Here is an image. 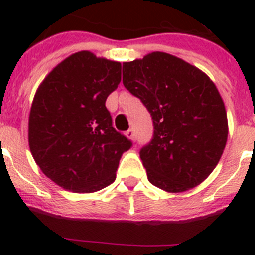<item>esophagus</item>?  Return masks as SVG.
I'll list each match as a JSON object with an SVG mask.
<instances>
[{
  "mask_svg": "<svg viewBox=\"0 0 255 255\" xmlns=\"http://www.w3.org/2000/svg\"><path fill=\"white\" fill-rule=\"evenodd\" d=\"M125 136L128 139H129V140L134 141L135 140V131L132 129H129V130H128V131L125 132Z\"/></svg>",
  "mask_w": 255,
  "mask_h": 255,
  "instance_id": "1",
  "label": "esophagus"
}]
</instances>
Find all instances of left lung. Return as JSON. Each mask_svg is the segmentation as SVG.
I'll list each match as a JSON object with an SVG mask.
<instances>
[{"label": "left lung", "instance_id": "left-lung-1", "mask_svg": "<svg viewBox=\"0 0 255 255\" xmlns=\"http://www.w3.org/2000/svg\"><path fill=\"white\" fill-rule=\"evenodd\" d=\"M123 83L153 119V139L140 150L150 184L167 193L202 184L220 162L229 134L215 83L194 65L159 51L124 62Z\"/></svg>", "mask_w": 255, "mask_h": 255}]
</instances>
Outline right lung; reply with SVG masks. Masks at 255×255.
Returning a JSON list of instances; mask_svg holds the SVG:
<instances>
[{
	"label": "right lung",
	"mask_w": 255,
	"mask_h": 255,
	"mask_svg": "<svg viewBox=\"0 0 255 255\" xmlns=\"http://www.w3.org/2000/svg\"><path fill=\"white\" fill-rule=\"evenodd\" d=\"M121 82V64L80 51L61 61L40 83L28 123L31 155L65 190L94 193L116 179L131 141L112 126L106 100Z\"/></svg>",
	"instance_id": "obj_1"
}]
</instances>
